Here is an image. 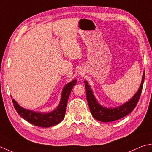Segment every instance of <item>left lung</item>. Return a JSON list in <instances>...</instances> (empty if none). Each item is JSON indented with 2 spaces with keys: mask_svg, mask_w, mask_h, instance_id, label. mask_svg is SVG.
Masks as SVG:
<instances>
[{
  "mask_svg": "<svg viewBox=\"0 0 152 152\" xmlns=\"http://www.w3.org/2000/svg\"><path fill=\"white\" fill-rule=\"evenodd\" d=\"M144 77L145 73H143L141 85L137 94L128 102L123 104L121 106L113 108V109L106 108L101 106L98 103L95 96L92 94L91 86L88 85L87 82L84 81L85 83V86L86 88V100L88 102L90 110H91V112L94 118L101 122H111L123 118V117L127 115L132 111L134 110L140 97L142 88H143Z\"/></svg>",
  "mask_w": 152,
  "mask_h": 152,
  "instance_id": "1",
  "label": "left lung"
}]
</instances>
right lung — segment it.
Wrapping results in <instances>:
<instances>
[{"instance_id": "add662e5", "label": "right lung", "mask_w": 152, "mask_h": 152, "mask_svg": "<svg viewBox=\"0 0 152 152\" xmlns=\"http://www.w3.org/2000/svg\"><path fill=\"white\" fill-rule=\"evenodd\" d=\"M76 83L77 80L75 79L66 85L63 89L61 99L58 107L57 109L50 113H41L23 109L17 104V102L14 99H12L14 107L17 113L23 119L33 124V125L40 126V127L47 128L58 125L64 118L68 98H69L71 91L73 86L76 85Z\"/></svg>"}]
</instances>
